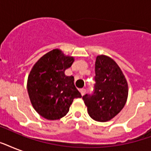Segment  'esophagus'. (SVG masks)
I'll use <instances>...</instances> for the list:
<instances>
[{
	"instance_id": "esophagus-1",
	"label": "esophagus",
	"mask_w": 151,
	"mask_h": 151,
	"mask_svg": "<svg viewBox=\"0 0 151 151\" xmlns=\"http://www.w3.org/2000/svg\"><path fill=\"white\" fill-rule=\"evenodd\" d=\"M85 91H86V90H85V88H81V89H80L81 94L82 95V96H84V95H85Z\"/></svg>"
}]
</instances>
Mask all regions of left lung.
<instances>
[{
    "instance_id": "1",
    "label": "left lung",
    "mask_w": 151,
    "mask_h": 151,
    "mask_svg": "<svg viewBox=\"0 0 151 151\" xmlns=\"http://www.w3.org/2000/svg\"><path fill=\"white\" fill-rule=\"evenodd\" d=\"M94 90L83 96L88 114L96 122H105L116 116L125 105L128 83L116 62L106 55H98L95 64Z\"/></svg>"
}]
</instances>
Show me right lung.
<instances>
[{"label":"right lung","mask_w":151,"mask_h":151,"mask_svg":"<svg viewBox=\"0 0 151 151\" xmlns=\"http://www.w3.org/2000/svg\"><path fill=\"white\" fill-rule=\"evenodd\" d=\"M73 61V57L53 49L34 64L28 76L27 91L32 106L46 119L64 117L73 99L81 97L73 76H66L64 73Z\"/></svg>","instance_id":"obj_1"}]
</instances>
